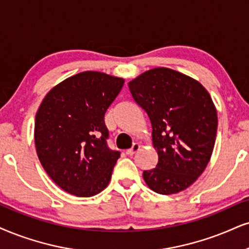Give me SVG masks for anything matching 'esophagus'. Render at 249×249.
Listing matches in <instances>:
<instances>
[{
	"mask_svg": "<svg viewBox=\"0 0 249 249\" xmlns=\"http://www.w3.org/2000/svg\"><path fill=\"white\" fill-rule=\"evenodd\" d=\"M140 148H141V145H140L139 143H134V144H133V146H131L130 149H128V150H127V155L133 156L134 153L137 151V150H140Z\"/></svg>",
	"mask_w": 249,
	"mask_h": 249,
	"instance_id": "34e87169",
	"label": "esophagus"
}]
</instances>
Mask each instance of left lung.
I'll return each instance as SVG.
<instances>
[{
  "label": "left lung",
  "instance_id": "8db88e82",
  "mask_svg": "<svg viewBox=\"0 0 249 249\" xmlns=\"http://www.w3.org/2000/svg\"><path fill=\"white\" fill-rule=\"evenodd\" d=\"M149 115L158 164L143 172L150 189L161 195L182 192L203 173L213 155L217 110L196 79L168 68H155L128 83Z\"/></svg>",
  "mask_w": 249,
  "mask_h": 249
}]
</instances>
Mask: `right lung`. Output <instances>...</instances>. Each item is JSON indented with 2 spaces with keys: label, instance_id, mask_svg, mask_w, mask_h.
<instances>
[{
  "label": "right lung",
  "instance_id": "1",
  "mask_svg": "<svg viewBox=\"0 0 249 249\" xmlns=\"http://www.w3.org/2000/svg\"><path fill=\"white\" fill-rule=\"evenodd\" d=\"M124 79L83 71L46 94L36 115L35 142L44 170L64 192L90 197L109 183L120 151L107 145L105 113Z\"/></svg>",
  "mask_w": 249,
  "mask_h": 249
}]
</instances>
